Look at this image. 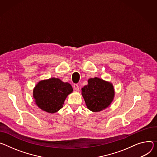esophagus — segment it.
Listing matches in <instances>:
<instances>
[{
	"instance_id": "esophagus-1",
	"label": "esophagus",
	"mask_w": 157,
	"mask_h": 157,
	"mask_svg": "<svg viewBox=\"0 0 157 157\" xmlns=\"http://www.w3.org/2000/svg\"><path fill=\"white\" fill-rule=\"evenodd\" d=\"M73 88H74L75 91H79V86H78V84H75L74 86H73Z\"/></svg>"
}]
</instances>
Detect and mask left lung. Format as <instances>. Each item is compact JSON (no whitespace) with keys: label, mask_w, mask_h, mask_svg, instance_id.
Masks as SVG:
<instances>
[{"label":"left lung","mask_w":157,"mask_h":157,"mask_svg":"<svg viewBox=\"0 0 157 157\" xmlns=\"http://www.w3.org/2000/svg\"><path fill=\"white\" fill-rule=\"evenodd\" d=\"M81 89V94L87 108L98 112L108 108L113 100L115 90L113 84L100 78H90Z\"/></svg>","instance_id":"1"}]
</instances>
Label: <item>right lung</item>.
<instances>
[{
	"mask_svg": "<svg viewBox=\"0 0 157 157\" xmlns=\"http://www.w3.org/2000/svg\"><path fill=\"white\" fill-rule=\"evenodd\" d=\"M73 89L68 82L52 78L39 81L33 90L35 103L42 110L54 113L63 108L67 95Z\"/></svg>",
	"mask_w": 157,
	"mask_h": 157,
	"instance_id": "1",
	"label": "right lung"
}]
</instances>
